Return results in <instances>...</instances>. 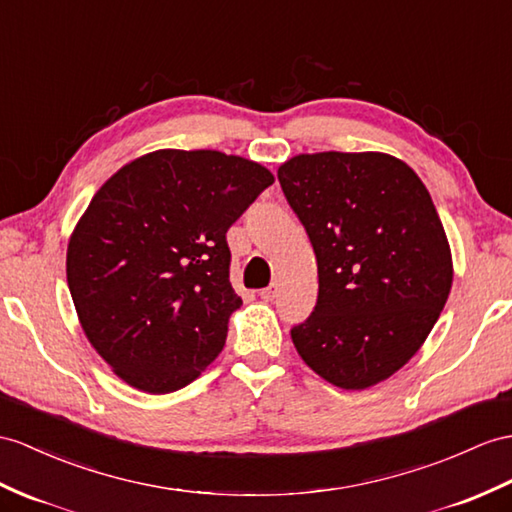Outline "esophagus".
Returning a JSON list of instances; mask_svg holds the SVG:
<instances>
[{"label":"esophagus","mask_w":512,"mask_h":512,"mask_svg":"<svg viewBox=\"0 0 512 512\" xmlns=\"http://www.w3.org/2000/svg\"><path fill=\"white\" fill-rule=\"evenodd\" d=\"M276 295H278V284H276V282L269 284L267 289L260 291V297H263L265 302H271V299H276Z\"/></svg>","instance_id":"esophagus-1"}]
</instances>
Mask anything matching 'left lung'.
<instances>
[{
  "label": "left lung",
  "instance_id": "8db88e82",
  "mask_svg": "<svg viewBox=\"0 0 512 512\" xmlns=\"http://www.w3.org/2000/svg\"><path fill=\"white\" fill-rule=\"evenodd\" d=\"M278 180L317 256V306L291 330L297 354L345 391L391 378L428 339L454 280L426 184L382 152L297 154Z\"/></svg>",
  "mask_w": 512,
  "mask_h": 512
}]
</instances>
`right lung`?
Segmentation results:
<instances>
[{"label": "right lung", "instance_id": "right-lung-1", "mask_svg": "<svg viewBox=\"0 0 512 512\" xmlns=\"http://www.w3.org/2000/svg\"><path fill=\"white\" fill-rule=\"evenodd\" d=\"M273 184L260 162L217 149H156L99 186L67 247L86 339L117 378L162 395L213 363L243 299L226 232Z\"/></svg>", "mask_w": 512, "mask_h": 512}]
</instances>
